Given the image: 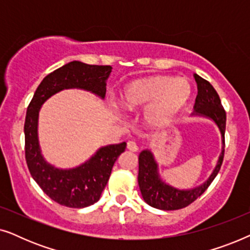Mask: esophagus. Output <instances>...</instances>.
<instances>
[{
	"label": "esophagus",
	"instance_id": "34e87169",
	"mask_svg": "<svg viewBox=\"0 0 250 250\" xmlns=\"http://www.w3.org/2000/svg\"><path fill=\"white\" fill-rule=\"evenodd\" d=\"M127 149L131 150V151H138L139 150V146L138 143H136L135 141H128L127 142Z\"/></svg>",
	"mask_w": 250,
	"mask_h": 250
}]
</instances>
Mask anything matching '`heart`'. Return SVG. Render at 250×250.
<instances>
[{"mask_svg": "<svg viewBox=\"0 0 250 250\" xmlns=\"http://www.w3.org/2000/svg\"><path fill=\"white\" fill-rule=\"evenodd\" d=\"M191 85L184 78L152 75L128 83L122 90L121 104L129 111L146 107L145 119L151 126H164L186 107Z\"/></svg>", "mask_w": 250, "mask_h": 250, "instance_id": "b5f03b06", "label": "heart"}]
</instances>
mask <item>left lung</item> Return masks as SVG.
Wrapping results in <instances>:
<instances>
[{
    "label": "left lung",
    "instance_id": "8db88e82",
    "mask_svg": "<svg viewBox=\"0 0 250 250\" xmlns=\"http://www.w3.org/2000/svg\"><path fill=\"white\" fill-rule=\"evenodd\" d=\"M197 83L198 94L193 105L192 117H203L210 119L217 126L221 133L222 150L218 156L217 164L215 165L209 177L203 184L191 189H179L166 183L159 173V165L153 152L149 149L142 150L139 155V176L138 182L143 200L149 206L162 210H176L189 206L198 197L203 194L213 180L223 163L224 157V134L227 125V115L222 107L217 92L211 86L209 82L204 80L199 75L193 74Z\"/></svg>",
    "mask_w": 250,
    "mask_h": 250
}]
</instances>
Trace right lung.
Instances as JSON below:
<instances>
[{
	"instance_id": "obj_1",
	"label": "right lung",
	"mask_w": 250,
	"mask_h": 250,
	"mask_svg": "<svg viewBox=\"0 0 250 250\" xmlns=\"http://www.w3.org/2000/svg\"><path fill=\"white\" fill-rule=\"evenodd\" d=\"M111 66L71 61L43 78L27 108L25 121V153L30 175L41 189L56 203L70 208L93 205L110 177L112 166L126 142L101 146L86 162L73 168H58L47 163L39 141V116L44 102L60 91L78 88L104 100Z\"/></svg>"
}]
</instances>
